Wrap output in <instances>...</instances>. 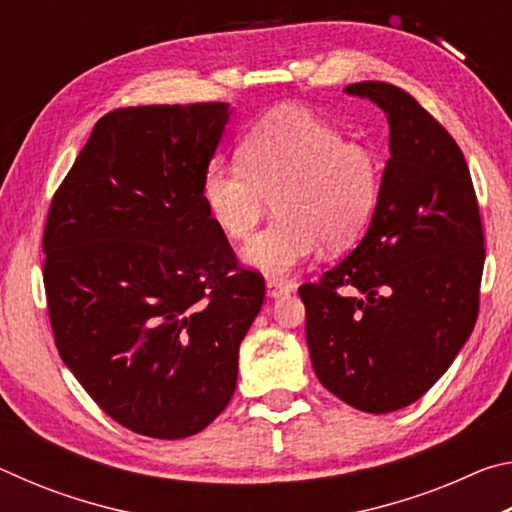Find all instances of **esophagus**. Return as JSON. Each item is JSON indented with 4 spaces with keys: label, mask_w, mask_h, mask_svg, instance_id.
<instances>
[{
    "label": "esophagus",
    "mask_w": 512,
    "mask_h": 512,
    "mask_svg": "<svg viewBox=\"0 0 512 512\" xmlns=\"http://www.w3.org/2000/svg\"><path fill=\"white\" fill-rule=\"evenodd\" d=\"M291 293V284L282 282V280H268L266 282V296L268 298H282Z\"/></svg>",
    "instance_id": "34e87169"
}]
</instances>
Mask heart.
<instances>
[{
    "label": "heart",
    "instance_id": "obj_1",
    "mask_svg": "<svg viewBox=\"0 0 512 512\" xmlns=\"http://www.w3.org/2000/svg\"><path fill=\"white\" fill-rule=\"evenodd\" d=\"M381 164L368 146L348 142L305 108H282L250 128L239 162H214L203 201L225 237L246 241L273 196L277 219L244 248V262L266 275L291 273L323 244L350 248L372 219Z\"/></svg>",
    "mask_w": 512,
    "mask_h": 512
}]
</instances>
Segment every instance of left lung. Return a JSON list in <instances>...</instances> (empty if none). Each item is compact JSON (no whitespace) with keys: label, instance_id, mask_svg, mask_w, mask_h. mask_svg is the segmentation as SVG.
Returning a JSON list of instances; mask_svg holds the SVG:
<instances>
[{"label":"left lung","instance_id":"obj_1","mask_svg":"<svg viewBox=\"0 0 512 512\" xmlns=\"http://www.w3.org/2000/svg\"><path fill=\"white\" fill-rule=\"evenodd\" d=\"M386 112L391 158L361 244L298 289L320 384L366 413H391L429 391L479 316L483 225L454 137L391 83L345 88Z\"/></svg>","mask_w":512,"mask_h":512}]
</instances>
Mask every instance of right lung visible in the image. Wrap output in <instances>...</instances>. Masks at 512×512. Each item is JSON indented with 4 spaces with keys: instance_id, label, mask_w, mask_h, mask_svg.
Listing matches in <instances>:
<instances>
[{
    "instance_id": "obj_1",
    "label": "right lung",
    "mask_w": 512,
    "mask_h": 512,
    "mask_svg": "<svg viewBox=\"0 0 512 512\" xmlns=\"http://www.w3.org/2000/svg\"><path fill=\"white\" fill-rule=\"evenodd\" d=\"M228 103L103 115L51 201L42 250L56 348L121 427L203 431L237 386L264 302L203 201Z\"/></svg>"
}]
</instances>
